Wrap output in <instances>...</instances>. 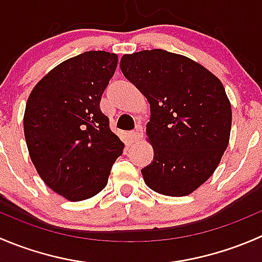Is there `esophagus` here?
<instances>
[{
  "label": "esophagus",
  "instance_id": "esophagus-1",
  "mask_svg": "<svg viewBox=\"0 0 262 262\" xmlns=\"http://www.w3.org/2000/svg\"><path fill=\"white\" fill-rule=\"evenodd\" d=\"M142 136H143V128H142V124L138 123L136 125V129L130 133V137L133 142H139L142 139Z\"/></svg>",
  "mask_w": 262,
  "mask_h": 262
}]
</instances>
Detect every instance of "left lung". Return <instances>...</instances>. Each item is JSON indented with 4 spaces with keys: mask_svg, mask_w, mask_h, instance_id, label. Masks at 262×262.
<instances>
[{
    "mask_svg": "<svg viewBox=\"0 0 262 262\" xmlns=\"http://www.w3.org/2000/svg\"><path fill=\"white\" fill-rule=\"evenodd\" d=\"M120 70L150 105L155 156L142 168L144 181L168 196L191 194L228 146L232 110L223 84L199 63L162 49L124 54Z\"/></svg>",
    "mask_w": 262,
    "mask_h": 262,
    "instance_id": "1",
    "label": "left lung"
}]
</instances>
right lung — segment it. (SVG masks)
<instances>
[{"label": "right lung", "mask_w": 262, "mask_h": 262, "mask_svg": "<svg viewBox=\"0 0 262 262\" xmlns=\"http://www.w3.org/2000/svg\"><path fill=\"white\" fill-rule=\"evenodd\" d=\"M118 55L90 50L53 68L31 91L24 133L43 181L71 202L99 194L124 143L109 126L100 101Z\"/></svg>", "instance_id": "obj_1"}]
</instances>
